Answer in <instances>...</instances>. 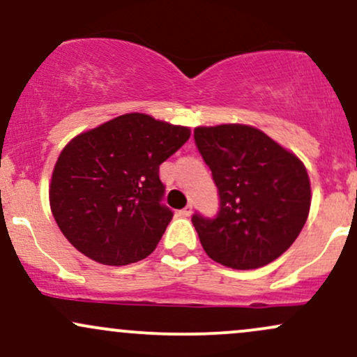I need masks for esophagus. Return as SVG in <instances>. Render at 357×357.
<instances>
[{"label": "esophagus", "mask_w": 357, "mask_h": 357, "mask_svg": "<svg viewBox=\"0 0 357 357\" xmlns=\"http://www.w3.org/2000/svg\"><path fill=\"white\" fill-rule=\"evenodd\" d=\"M190 214H192V206H187V207H183V209L178 211V215H182V218H189Z\"/></svg>", "instance_id": "1"}]
</instances>
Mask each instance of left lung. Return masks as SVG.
Returning a JSON list of instances; mask_svg holds the SVG:
<instances>
[{
    "mask_svg": "<svg viewBox=\"0 0 357 357\" xmlns=\"http://www.w3.org/2000/svg\"><path fill=\"white\" fill-rule=\"evenodd\" d=\"M194 139L219 195L214 218L192 215L207 256L234 270H255L282 256L310 209L303 163L246 125L195 128Z\"/></svg>",
    "mask_w": 357,
    "mask_h": 357,
    "instance_id": "1",
    "label": "left lung"
}]
</instances>
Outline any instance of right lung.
<instances>
[{
	"label": "right lung",
	"instance_id": "obj_1",
	"mask_svg": "<svg viewBox=\"0 0 357 357\" xmlns=\"http://www.w3.org/2000/svg\"><path fill=\"white\" fill-rule=\"evenodd\" d=\"M189 138V128L142 113L75 136L50 183L52 214L72 246L109 266L153 253L174 215L163 204L160 165Z\"/></svg>",
	"mask_w": 357,
	"mask_h": 357
}]
</instances>
